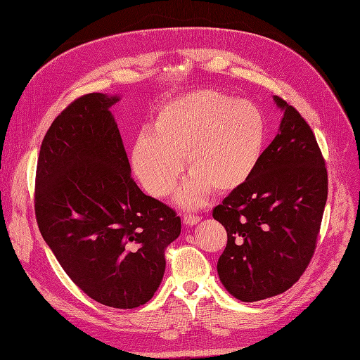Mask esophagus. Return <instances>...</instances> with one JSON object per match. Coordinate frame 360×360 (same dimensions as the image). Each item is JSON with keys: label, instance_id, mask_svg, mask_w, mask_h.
Returning a JSON list of instances; mask_svg holds the SVG:
<instances>
[{"label": "esophagus", "instance_id": "1", "mask_svg": "<svg viewBox=\"0 0 360 360\" xmlns=\"http://www.w3.org/2000/svg\"><path fill=\"white\" fill-rule=\"evenodd\" d=\"M200 220H201V216H195V214H184V217H183L184 225H188V226L196 225Z\"/></svg>", "mask_w": 360, "mask_h": 360}]
</instances>
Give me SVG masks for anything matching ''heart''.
Returning a JSON list of instances; mask_svg holds the SVG:
<instances>
[{"label": "heart", "instance_id": "b5f03b06", "mask_svg": "<svg viewBox=\"0 0 360 360\" xmlns=\"http://www.w3.org/2000/svg\"><path fill=\"white\" fill-rule=\"evenodd\" d=\"M266 120L255 103L202 89L164 103L153 131H143L132 147V167L143 188L156 198L174 189L186 171L192 179L179 193L195 205L212 189L232 192L249 180L264 152Z\"/></svg>", "mask_w": 360, "mask_h": 360}]
</instances>
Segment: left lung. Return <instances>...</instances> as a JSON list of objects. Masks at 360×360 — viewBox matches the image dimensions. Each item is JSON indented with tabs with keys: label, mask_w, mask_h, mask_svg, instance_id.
Instances as JSON below:
<instances>
[{
	"label": "left lung",
	"mask_w": 360,
	"mask_h": 360,
	"mask_svg": "<svg viewBox=\"0 0 360 360\" xmlns=\"http://www.w3.org/2000/svg\"><path fill=\"white\" fill-rule=\"evenodd\" d=\"M253 174L213 210L228 243L217 262L223 286L243 302L290 289L311 260L328 200V171L314 134L293 105Z\"/></svg>",
	"instance_id": "1"
}]
</instances>
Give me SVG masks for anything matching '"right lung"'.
Wrapping results in <instances>:
<instances>
[{
	"label": "right lung",
	"instance_id": "obj_1",
	"mask_svg": "<svg viewBox=\"0 0 360 360\" xmlns=\"http://www.w3.org/2000/svg\"><path fill=\"white\" fill-rule=\"evenodd\" d=\"M86 94L47 129L35 172L39 229L67 276L89 298L135 308L158 290L180 216L141 192L110 107Z\"/></svg>",
	"mask_w": 360,
	"mask_h": 360
}]
</instances>
